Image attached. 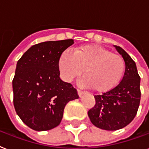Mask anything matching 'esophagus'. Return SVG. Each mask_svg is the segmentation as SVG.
Wrapping results in <instances>:
<instances>
[{"mask_svg": "<svg viewBox=\"0 0 149 149\" xmlns=\"http://www.w3.org/2000/svg\"><path fill=\"white\" fill-rule=\"evenodd\" d=\"M77 93H78V95L79 97H82V95L84 94V92L82 91V90H80V89H78V90H77Z\"/></svg>", "mask_w": 149, "mask_h": 149, "instance_id": "1", "label": "esophagus"}]
</instances>
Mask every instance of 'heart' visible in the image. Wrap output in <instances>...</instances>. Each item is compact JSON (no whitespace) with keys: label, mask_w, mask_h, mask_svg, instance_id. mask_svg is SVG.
Segmentation results:
<instances>
[{"label":"heart","mask_w":149,"mask_h":149,"mask_svg":"<svg viewBox=\"0 0 149 149\" xmlns=\"http://www.w3.org/2000/svg\"><path fill=\"white\" fill-rule=\"evenodd\" d=\"M125 68L123 56L95 45L78 47L73 53L64 51L59 60L61 78L71 82L82 74L80 84L97 93L112 89L122 79Z\"/></svg>","instance_id":"heart-1"}]
</instances>
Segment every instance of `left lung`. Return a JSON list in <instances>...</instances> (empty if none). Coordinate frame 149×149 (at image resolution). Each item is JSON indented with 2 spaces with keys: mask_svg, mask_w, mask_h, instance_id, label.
I'll list each match as a JSON object with an SVG mask.
<instances>
[{
  "mask_svg": "<svg viewBox=\"0 0 149 149\" xmlns=\"http://www.w3.org/2000/svg\"><path fill=\"white\" fill-rule=\"evenodd\" d=\"M115 47L125 60L123 79L109 91L94 95L95 105L88 112L95 126L108 131L118 130L129 125L136 116L141 99L140 77L136 64L123 48Z\"/></svg>",
  "mask_w": 149,
  "mask_h": 149,
  "instance_id": "obj_1",
  "label": "left lung"
}]
</instances>
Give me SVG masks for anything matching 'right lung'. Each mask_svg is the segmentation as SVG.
<instances>
[{
  "label": "right lung",
  "mask_w": 149,
  "mask_h": 149,
  "mask_svg": "<svg viewBox=\"0 0 149 149\" xmlns=\"http://www.w3.org/2000/svg\"><path fill=\"white\" fill-rule=\"evenodd\" d=\"M73 40L35 44L17 61L12 82L14 106L20 119L35 131L60 125L67 102L78 99L77 90L60 78L59 60Z\"/></svg>",
  "instance_id": "add662e5"
}]
</instances>
